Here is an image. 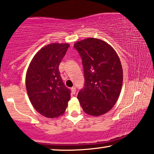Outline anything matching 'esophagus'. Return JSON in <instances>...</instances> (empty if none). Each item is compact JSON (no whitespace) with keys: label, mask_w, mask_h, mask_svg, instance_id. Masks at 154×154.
Returning <instances> with one entry per match:
<instances>
[{"label":"esophagus","mask_w":154,"mask_h":154,"mask_svg":"<svg viewBox=\"0 0 154 154\" xmlns=\"http://www.w3.org/2000/svg\"><path fill=\"white\" fill-rule=\"evenodd\" d=\"M71 91L72 94H75V92H76V88L75 87L71 88Z\"/></svg>","instance_id":"esophagus-1"}]
</instances>
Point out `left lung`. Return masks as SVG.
<instances>
[{
  "label": "left lung",
  "instance_id": "8db88e82",
  "mask_svg": "<svg viewBox=\"0 0 154 154\" xmlns=\"http://www.w3.org/2000/svg\"><path fill=\"white\" fill-rule=\"evenodd\" d=\"M82 60L84 87L77 98L89 115L98 116L116 103L123 84V68L118 55L103 40L87 38L74 45Z\"/></svg>",
  "mask_w": 154,
  "mask_h": 154
}]
</instances>
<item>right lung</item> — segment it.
<instances>
[{"mask_svg": "<svg viewBox=\"0 0 154 154\" xmlns=\"http://www.w3.org/2000/svg\"><path fill=\"white\" fill-rule=\"evenodd\" d=\"M70 45L52 43L38 51L26 75V91L33 108L42 116L62 115L70 99V90L61 78L59 65Z\"/></svg>", "mask_w": 154, "mask_h": 154, "instance_id": "1", "label": "right lung"}]
</instances>
